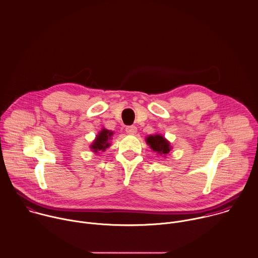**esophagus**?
<instances>
[{"instance_id": "obj_1", "label": "esophagus", "mask_w": 258, "mask_h": 258, "mask_svg": "<svg viewBox=\"0 0 258 258\" xmlns=\"http://www.w3.org/2000/svg\"><path fill=\"white\" fill-rule=\"evenodd\" d=\"M137 131H138V128L135 125H128L125 127V132L130 135H135L137 133Z\"/></svg>"}]
</instances>
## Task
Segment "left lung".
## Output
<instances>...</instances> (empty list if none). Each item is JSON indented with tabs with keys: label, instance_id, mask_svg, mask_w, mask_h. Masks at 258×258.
Wrapping results in <instances>:
<instances>
[{
	"label": "left lung",
	"instance_id": "left-lung-1",
	"mask_svg": "<svg viewBox=\"0 0 258 258\" xmlns=\"http://www.w3.org/2000/svg\"><path fill=\"white\" fill-rule=\"evenodd\" d=\"M146 141L154 152H156L157 154H159L160 156H163V157H165L167 154H169L172 149L170 143L161 135L149 136Z\"/></svg>",
	"mask_w": 258,
	"mask_h": 258
}]
</instances>
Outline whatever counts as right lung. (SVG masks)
I'll return each mask as SVG.
<instances>
[{
  "mask_svg": "<svg viewBox=\"0 0 258 258\" xmlns=\"http://www.w3.org/2000/svg\"><path fill=\"white\" fill-rule=\"evenodd\" d=\"M112 135H113L112 132L102 128L96 136L92 145L90 146V149L92 150V152H94V153H97L98 151L104 152L110 146L109 141L111 140Z\"/></svg>",
  "mask_w": 258,
  "mask_h": 258,
  "instance_id": "right-lung-1",
  "label": "right lung"
}]
</instances>
